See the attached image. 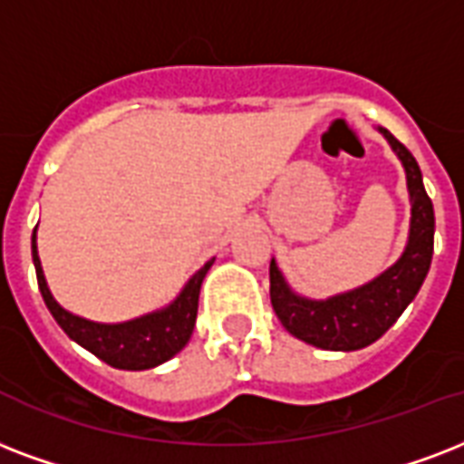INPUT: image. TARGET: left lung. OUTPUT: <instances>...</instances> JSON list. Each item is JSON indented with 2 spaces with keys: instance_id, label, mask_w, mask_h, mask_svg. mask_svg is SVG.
Here are the masks:
<instances>
[{
  "instance_id": "1",
  "label": "left lung",
  "mask_w": 464,
  "mask_h": 464,
  "mask_svg": "<svg viewBox=\"0 0 464 464\" xmlns=\"http://www.w3.org/2000/svg\"><path fill=\"white\" fill-rule=\"evenodd\" d=\"M380 133L406 169V187L411 197L409 243L397 263L362 287L328 299H306L295 295L282 277L277 263H270V302L282 326L299 341L324 350H360L374 343L397 324V318L419 295L433 257L436 217L423 189L416 158L387 129Z\"/></svg>"
}]
</instances>
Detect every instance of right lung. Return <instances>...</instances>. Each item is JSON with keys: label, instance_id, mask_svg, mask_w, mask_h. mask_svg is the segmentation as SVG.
I'll list each match as a JSON object with an SVG mask.
<instances>
[{"label": "right lung", "instance_id": "1", "mask_svg": "<svg viewBox=\"0 0 464 464\" xmlns=\"http://www.w3.org/2000/svg\"><path fill=\"white\" fill-rule=\"evenodd\" d=\"M31 256H34L41 296L53 318L58 321V326L84 350H90L92 355H97L106 365L119 367V370H150L175 358L177 353L185 348L192 338L194 321H197L201 282L207 277L208 267L214 265V260H208L199 272H194L185 289L165 309L130 318L123 324H97V321H87V318L70 314L53 299L44 277V267L38 260V250H35V228L31 238Z\"/></svg>", "mask_w": 464, "mask_h": 464}]
</instances>
